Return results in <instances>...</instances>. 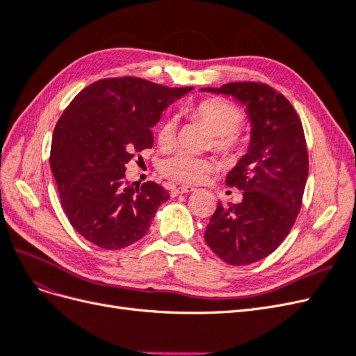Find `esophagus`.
Returning a JSON list of instances; mask_svg holds the SVG:
<instances>
[{
	"label": "esophagus",
	"instance_id": "esophagus-1",
	"mask_svg": "<svg viewBox=\"0 0 356 356\" xmlns=\"http://www.w3.org/2000/svg\"><path fill=\"white\" fill-rule=\"evenodd\" d=\"M191 191H195V188L193 187H190V186H181V187H177V188H174V196H178V195H186V193H191Z\"/></svg>",
	"mask_w": 356,
	"mask_h": 356
}]
</instances>
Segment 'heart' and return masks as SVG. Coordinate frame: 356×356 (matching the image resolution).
<instances>
[{
    "mask_svg": "<svg viewBox=\"0 0 356 356\" xmlns=\"http://www.w3.org/2000/svg\"><path fill=\"white\" fill-rule=\"evenodd\" d=\"M190 117L199 120L213 134L212 147L224 156H233L243 145L241 132L242 113L232 102L221 98L203 99L188 110ZM177 123L175 118L166 117L157 129V143L161 148L174 144ZM215 170V163L207 157H196L177 153L161 160L160 172L169 179L181 184H200Z\"/></svg>",
    "mask_w": 356,
    "mask_h": 356,
    "instance_id": "obj_1",
    "label": "heart"
}]
</instances>
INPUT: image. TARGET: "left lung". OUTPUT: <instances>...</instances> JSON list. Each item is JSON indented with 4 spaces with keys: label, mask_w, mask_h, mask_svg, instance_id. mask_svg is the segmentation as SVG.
<instances>
[{
    "label": "left lung",
    "mask_w": 356,
    "mask_h": 356,
    "mask_svg": "<svg viewBox=\"0 0 356 356\" xmlns=\"http://www.w3.org/2000/svg\"><path fill=\"white\" fill-rule=\"evenodd\" d=\"M202 92L233 96L251 122L248 152L225 177L243 190L242 202L209 220L204 241L222 261L246 266L270 255L286 238L301 208L309 174L303 126L282 93L263 83H229Z\"/></svg>",
    "instance_id": "left-lung-1"
}]
</instances>
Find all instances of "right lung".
<instances>
[{"label": "right lung", "instance_id": "obj_1", "mask_svg": "<svg viewBox=\"0 0 356 356\" xmlns=\"http://www.w3.org/2000/svg\"><path fill=\"white\" fill-rule=\"evenodd\" d=\"M193 88H166L136 77L105 79L83 89L53 131L50 168L62 208L84 239L122 250L147 234L169 199L153 181H126L135 153L152 148L161 113Z\"/></svg>", "mask_w": 356, "mask_h": 356}]
</instances>
